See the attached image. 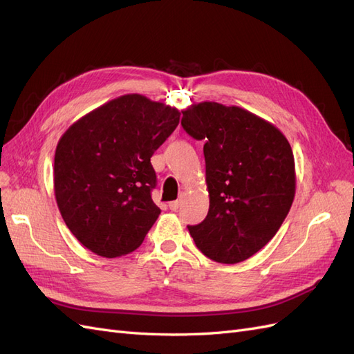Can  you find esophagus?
I'll return each instance as SVG.
<instances>
[{
  "mask_svg": "<svg viewBox=\"0 0 354 354\" xmlns=\"http://www.w3.org/2000/svg\"><path fill=\"white\" fill-rule=\"evenodd\" d=\"M180 203H181L180 201H173V202H169L168 207H169L171 211H177L180 208Z\"/></svg>",
  "mask_w": 354,
  "mask_h": 354,
  "instance_id": "1",
  "label": "esophagus"
}]
</instances>
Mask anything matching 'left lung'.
Returning <instances> with one entry per match:
<instances>
[{
	"instance_id": "8db88e82",
	"label": "left lung",
	"mask_w": 354,
	"mask_h": 354,
	"mask_svg": "<svg viewBox=\"0 0 354 354\" xmlns=\"http://www.w3.org/2000/svg\"><path fill=\"white\" fill-rule=\"evenodd\" d=\"M181 125L202 140L208 216L187 226L208 259L234 264L250 259L279 230L295 196L292 149L277 128L238 106L192 104Z\"/></svg>"
}]
</instances>
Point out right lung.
Returning <instances> with one entry per match:
<instances>
[{"label": "right lung", "instance_id": "1", "mask_svg": "<svg viewBox=\"0 0 354 354\" xmlns=\"http://www.w3.org/2000/svg\"><path fill=\"white\" fill-rule=\"evenodd\" d=\"M180 112L142 94H125L84 115L60 137L55 195L66 226L106 259L142 245L160 209L151 192V158L176 130Z\"/></svg>", "mask_w": 354, "mask_h": 354}]
</instances>
